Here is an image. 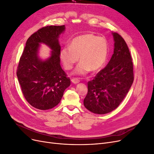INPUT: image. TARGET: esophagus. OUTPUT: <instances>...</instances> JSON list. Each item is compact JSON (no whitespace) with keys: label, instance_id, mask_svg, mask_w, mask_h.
<instances>
[{"label":"esophagus","instance_id":"34e87169","mask_svg":"<svg viewBox=\"0 0 154 154\" xmlns=\"http://www.w3.org/2000/svg\"><path fill=\"white\" fill-rule=\"evenodd\" d=\"M71 82L74 83V84H76V83H78L80 82V80H78V78H72L71 80Z\"/></svg>","mask_w":154,"mask_h":154}]
</instances>
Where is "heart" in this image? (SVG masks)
Here are the masks:
<instances>
[{"label":"heart","mask_w":154,"mask_h":154,"mask_svg":"<svg viewBox=\"0 0 154 154\" xmlns=\"http://www.w3.org/2000/svg\"><path fill=\"white\" fill-rule=\"evenodd\" d=\"M109 53V44L105 38L86 34L73 38L69 46L61 49L60 57L67 70L72 69L80 57L81 62L74 73L84 75L90 71L96 72L103 68L108 60Z\"/></svg>","instance_id":"b5f03b06"}]
</instances>
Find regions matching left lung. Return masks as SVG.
Returning <instances> with one entry per match:
<instances>
[{
  "mask_svg": "<svg viewBox=\"0 0 154 154\" xmlns=\"http://www.w3.org/2000/svg\"><path fill=\"white\" fill-rule=\"evenodd\" d=\"M114 53L107 66L88 82V92L83 100L92 112L105 114L122 103L134 82L133 63L128 46L122 36L112 32Z\"/></svg>",
  "mask_w": 154,
  "mask_h": 154,
  "instance_id": "left-lung-1",
  "label": "left lung"
}]
</instances>
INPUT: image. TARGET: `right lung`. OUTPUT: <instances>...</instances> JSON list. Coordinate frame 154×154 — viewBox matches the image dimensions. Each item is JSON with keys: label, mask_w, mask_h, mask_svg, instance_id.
<instances>
[{"label": "right lung", "mask_w": 154, "mask_h": 154, "mask_svg": "<svg viewBox=\"0 0 154 154\" xmlns=\"http://www.w3.org/2000/svg\"><path fill=\"white\" fill-rule=\"evenodd\" d=\"M65 26H48L38 29L27 39L17 71L18 80L28 103L40 110H48L57 106L63 92L71 85L60 66V35ZM40 43L52 50L51 57L41 60L38 56Z\"/></svg>", "instance_id": "obj_1"}]
</instances>
